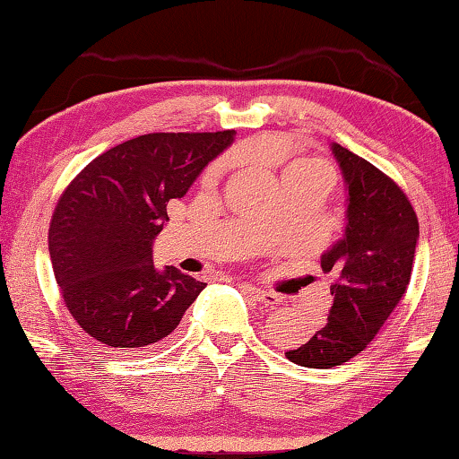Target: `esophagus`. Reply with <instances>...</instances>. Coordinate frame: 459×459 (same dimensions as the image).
<instances>
[{
    "label": "esophagus",
    "mask_w": 459,
    "mask_h": 459,
    "mask_svg": "<svg viewBox=\"0 0 459 459\" xmlns=\"http://www.w3.org/2000/svg\"><path fill=\"white\" fill-rule=\"evenodd\" d=\"M243 290L251 295L253 299H257L259 304H263V306H269V307H273V306H277L279 301H281V298H279L277 293H273V291H267V290H261V287H255V285H243Z\"/></svg>",
    "instance_id": "34e87169"
}]
</instances>
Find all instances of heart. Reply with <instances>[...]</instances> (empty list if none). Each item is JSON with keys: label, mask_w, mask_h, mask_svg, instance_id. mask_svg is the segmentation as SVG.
I'll list each match as a JSON object with an SVG mask.
<instances>
[{"label": "heart", "mask_w": 459, "mask_h": 459, "mask_svg": "<svg viewBox=\"0 0 459 459\" xmlns=\"http://www.w3.org/2000/svg\"><path fill=\"white\" fill-rule=\"evenodd\" d=\"M307 164H309V166H316V168H320V169H324V166H320V164H314V161H307ZM212 174H214V172H212Z\"/></svg>", "instance_id": "heart-1"}]
</instances>
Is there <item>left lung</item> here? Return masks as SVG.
Masks as SVG:
<instances>
[{
    "label": "left lung",
    "instance_id": "8db88e82",
    "mask_svg": "<svg viewBox=\"0 0 459 459\" xmlns=\"http://www.w3.org/2000/svg\"><path fill=\"white\" fill-rule=\"evenodd\" d=\"M346 184L344 235L322 253L333 295L328 320L285 352L307 368H332L360 354L407 291L419 222L391 178L340 143H330Z\"/></svg>",
    "mask_w": 459,
    "mask_h": 459
}]
</instances>
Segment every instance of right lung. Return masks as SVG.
Segmentation results:
<instances>
[{"label":"right lung","mask_w":459,"mask_h":459,"mask_svg":"<svg viewBox=\"0 0 459 459\" xmlns=\"http://www.w3.org/2000/svg\"><path fill=\"white\" fill-rule=\"evenodd\" d=\"M235 131L147 134L100 153L54 211L48 251L68 312L111 348L161 342L206 283L153 265L168 202L182 198Z\"/></svg>","instance_id":"obj_1"}]
</instances>
